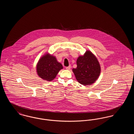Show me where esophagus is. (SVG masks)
Here are the masks:
<instances>
[{
  "instance_id": "esophagus-1",
  "label": "esophagus",
  "mask_w": 134,
  "mask_h": 134,
  "mask_svg": "<svg viewBox=\"0 0 134 134\" xmlns=\"http://www.w3.org/2000/svg\"><path fill=\"white\" fill-rule=\"evenodd\" d=\"M70 68H71V66L69 65V66H68V67H66V69H67V70H70Z\"/></svg>"
}]
</instances>
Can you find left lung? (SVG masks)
I'll list each match as a JSON object with an SVG mask.
<instances>
[{
	"mask_svg": "<svg viewBox=\"0 0 134 134\" xmlns=\"http://www.w3.org/2000/svg\"><path fill=\"white\" fill-rule=\"evenodd\" d=\"M72 71L79 83L88 85L97 80L100 73V66L96 56L87 51L77 60V68Z\"/></svg>",
	"mask_w": 134,
	"mask_h": 134,
	"instance_id": "8db88e82",
	"label": "left lung"
}]
</instances>
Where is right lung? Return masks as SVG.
I'll use <instances>...</instances> for the list:
<instances>
[{"mask_svg":"<svg viewBox=\"0 0 134 134\" xmlns=\"http://www.w3.org/2000/svg\"><path fill=\"white\" fill-rule=\"evenodd\" d=\"M63 69L55 56L46 54L39 60L37 65V72L39 77L47 81H52L59 71Z\"/></svg>","mask_w":134,"mask_h":134,"instance_id":"right-lung-1","label":"right lung"}]
</instances>
